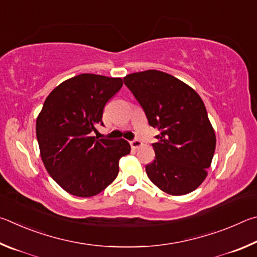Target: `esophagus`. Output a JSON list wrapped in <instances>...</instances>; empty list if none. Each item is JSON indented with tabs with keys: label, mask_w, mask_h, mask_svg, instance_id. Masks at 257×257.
Listing matches in <instances>:
<instances>
[{
	"label": "esophagus",
	"mask_w": 257,
	"mask_h": 257,
	"mask_svg": "<svg viewBox=\"0 0 257 257\" xmlns=\"http://www.w3.org/2000/svg\"><path fill=\"white\" fill-rule=\"evenodd\" d=\"M130 145H131V147H132V149H137L138 147H140L142 143L139 141V140H137V139H134V140H132V141H130Z\"/></svg>",
	"instance_id": "1"
}]
</instances>
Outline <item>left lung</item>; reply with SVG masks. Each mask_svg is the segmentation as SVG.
<instances>
[{"mask_svg": "<svg viewBox=\"0 0 257 257\" xmlns=\"http://www.w3.org/2000/svg\"><path fill=\"white\" fill-rule=\"evenodd\" d=\"M149 121L160 132L156 158L146 166L150 181L170 195H184L204 181L215 149V134L201 97L175 76L157 70L126 75Z\"/></svg>", "mask_w": 257, "mask_h": 257, "instance_id": "obj_1", "label": "left lung"}]
</instances>
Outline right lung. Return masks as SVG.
<instances>
[{"instance_id":"add662e5","label":"right lung","mask_w":257,"mask_h":257,"mask_svg":"<svg viewBox=\"0 0 257 257\" xmlns=\"http://www.w3.org/2000/svg\"><path fill=\"white\" fill-rule=\"evenodd\" d=\"M123 85L120 78L83 73L62 82L48 94L36 121L45 168L63 190L90 197L114 182L128 142L91 137L102 125L107 101Z\"/></svg>"}]
</instances>
